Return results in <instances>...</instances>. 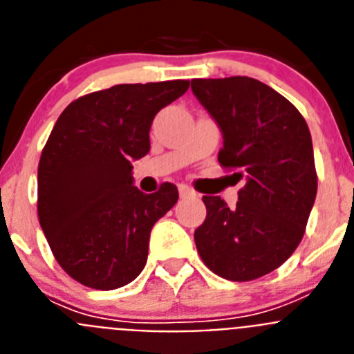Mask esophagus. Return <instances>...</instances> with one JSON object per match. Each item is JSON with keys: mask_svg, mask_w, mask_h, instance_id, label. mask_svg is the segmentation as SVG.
Instances as JSON below:
<instances>
[{"mask_svg": "<svg viewBox=\"0 0 354 354\" xmlns=\"http://www.w3.org/2000/svg\"><path fill=\"white\" fill-rule=\"evenodd\" d=\"M179 195H180V198H192V196H195V192H193L192 187H187V186H184V184H180Z\"/></svg>", "mask_w": 354, "mask_h": 354, "instance_id": "obj_1", "label": "esophagus"}]
</instances>
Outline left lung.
Returning <instances> with one entry per match:
<instances>
[{
  "mask_svg": "<svg viewBox=\"0 0 354 354\" xmlns=\"http://www.w3.org/2000/svg\"><path fill=\"white\" fill-rule=\"evenodd\" d=\"M192 90L223 133L218 161L246 177L236 207L204 196L195 230L212 273L250 282L271 273L298 248L317 193L310 131L296 106L246 76L192 80Z\"/></svg>",
  "mask_w": 354,
  "mask_h": 354,
  "instance_id": "1",
  "label": "left lung"
}]
</instances>
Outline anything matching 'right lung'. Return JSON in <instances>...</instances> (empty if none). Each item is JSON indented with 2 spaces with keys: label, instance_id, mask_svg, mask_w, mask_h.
Returning a JSON list of instances; mask_svg holds the SVG:
<instances>
[{
  "label": "right lung",
  "instance_id": "add662e5",
  "mask_svg": "<svg viewBox=\"0 0 354 354\" xmlns=\"http://www.w3.org/2000/svg\"><path fill=\"white\" fill-rule=\"evenodd\" d=\"M189 81L115 84L72 101L58 117L39 162V221L62 270L99 290L142 273L150 230L179 198L165 183L152 195L133 186L134 159L150 150L159 109Z\"/></svg>",
  "mask_w": 354,
  "mask_h": 354
}]
</instances>
